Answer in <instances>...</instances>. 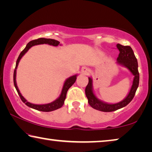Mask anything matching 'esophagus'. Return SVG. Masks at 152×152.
Wrapping results in <instances>:
<instances>
[{"label": "esophagus", "instance_id": "34e87169", "mask_svg": "<svg viewBox=\"0 0 152 152\" xmlns=\"http://www.w3.org/2000/svg\"><path fill=\"white\" fill-rule=\"evenodd\" d=\"M90 72H91V70L87 67H83L82 68V73L84 74V75H88Z\"/></svg>", "mask_w": 152, "mask_h": 152}]
</instances>
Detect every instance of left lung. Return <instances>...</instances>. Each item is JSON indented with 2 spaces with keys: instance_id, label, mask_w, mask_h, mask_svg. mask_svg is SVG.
Instances as JSON below:
<instances>
[{
  "instance_id": "left-lung-1",
  "label": "left lung",
  "mask_w": 152,
  "mask_h": 152,
  "mask_svg": "<svg viewBox=\"0 0 152 152\" xmlns=\"http://www.w3.org/2000/svg\"><path fill=\"white\" fill-rule=\"evenodd\" d=\"M117 48L119 51V54L116 64L125 67L134 76L132 86L127 96L121 101L117 103H109L98 99L93 91V80L91 77H88V84L85 89L88 102L93 109L100 111L112 112L127 106L132 101L139 86L140 74L138 72V64L132 48L130 46H124L119 43L117 45Z\"/></svg>"
}]
</instances>
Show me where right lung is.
<instances>
[{
    "label": "right lung",
    "mask_w": 152,
    "mask_h": 152,
    "mask_svg": "<svg viewBox=\"0 0 152 152\" xmlns=\"http://www.w3.org/2000/svg\"><path fill=\"white\" fill-rule=\"evenodd\" d=\"M40 44H48L50 45H53V46H58V45H61L60 44V42H58L57 40L52 39H46V38H39V39H37L31 41V42L28 43L25 48L21 51V52H20L19 58H18L17 60L16 66H15V69L14 70V74H13L14 85H15V88L17 90L18 94L19 95L20 99H21V101L23 102L27 106H28L30 108H32V109H34L35 110H39V111L50 112V111H53V110H55L56 109H60V108H61L63 106V104L64 103V101H65L66 97L67 92H68V89L74 84V82H76L77 76H78V74H75V75L72 76L66 80L64 83L63 88H62V90H61L60 95L59 96L58 99H56L55 101H53V102H50V103H48V104H33V103H31L29 102H28L27 100L22 96V94L20 92L19 88H18L17 86V81H16L17 69L18 65H19V63L20 60V59H21L25 53L27 52L28 50H29L31 48L33 47V46L40 45Z\"/></svg>",
    "instance_id": "add662e5"
}]
</instances>
